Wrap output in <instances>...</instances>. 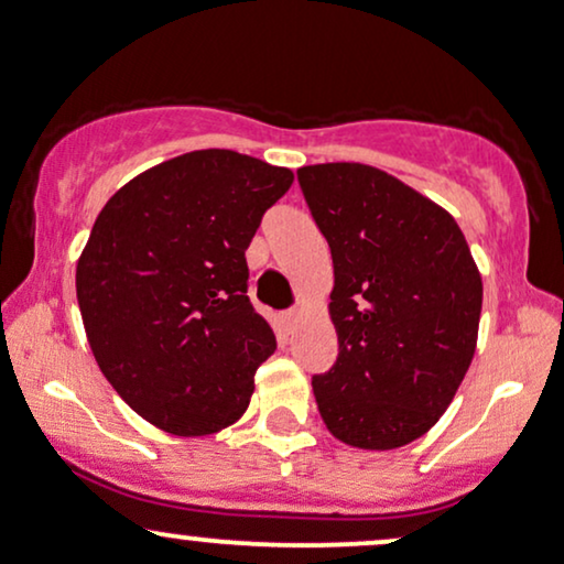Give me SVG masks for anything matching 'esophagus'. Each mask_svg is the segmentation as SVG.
<instances>
[{
    "instance_id": "1",
    "label": "esophagus",
    "mask_w": 564,
    "mask_h": 564,
    "mask_svg": "<svg viewBox=\"0 0 564 564\" xmlns=\"http://www.w3.org/2000/svg\"><path fill=\"white\" fill-rule=\"evenodd\" d=\"M297 316H301V308H290L288 314H284V318H288V322H297Z\"/></svg>"
}]
</instances>
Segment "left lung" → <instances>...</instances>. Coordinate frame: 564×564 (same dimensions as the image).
I'll return each instance as SVG.
<instances>
[{
    "mask_svg": "<svg viewBox=\"0 0 564 564\" xmlns=\"http://www.w3.org/2000/svg\"><path fill=\"white\" fill-rule=\"evenodd\" d=\"M329 242L337 364L314 377L326 429L360 449L410 444L440 421L476 352L484 284L440 204L358 162L297 170Z\"/></svg>",
    "mask_w": 564,
    "mask_h": 564,
    "instance_id": "left-lung-1",
    "label": "left lung"
}]
</instances>
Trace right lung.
<instances>
[{
	"mask_svg": "<svg viewBox=\"0 0 564 564\" xmlns=\"http://www.w3.org/2000/svg\"><path fill=\"white\" fill-rule=\"evenodd\" d=\"M290 185L288 166L191 151L124 183L94 221L75 269L90 352L166 434H214L246 413L276 350L246 295V250Z\"/></svg>",
	"mask_w": 564,
	"mask_h": 564,
	"instance_id": "obj_1",
	"label": "right lung"
}]
</instances>
